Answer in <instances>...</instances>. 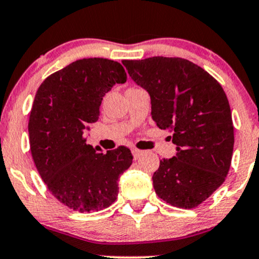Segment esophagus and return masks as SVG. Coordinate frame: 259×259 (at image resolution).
Returning a JSON list of instances; mask_svg holds the SVG:
<instances>
[{"label": "esophagus", "mask_w": 259, "mask_h": 259, "mask_svg": "<svg viewBox=\"0 0 259 259\" xmlns=\"http://www.w3.org/2000/svg\"><path fill=\"white\" fill-rule=\"evenodd\" d=\"M132 152H133L134 158L138 159V158H140V156H142V153H144V151L138 150V148H132Z\"/></svg>", "instance_id": "esophagus-1"}]
</instances>
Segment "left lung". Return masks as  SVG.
I'll return each mask as SVG.
<instances>
[{
    "instance_id": "1",
    "label": "left lung",
    "mask_w": 259,
    "mask_h": 259,
    "mask_svg": "<svg viewBox=\"0 0 259 259\" xmlns=\"http://www.w3.org/2000/svg\"><path fill=\"white\" fill-rule=\"evenodd\" d=\"M151 97L159 129L173 133V158L159 162L156 194L178 208L197 207L224 183L234 150V126L222 85L197 64L179 57L123 61Z\"/></svg>"
}]
</instances>
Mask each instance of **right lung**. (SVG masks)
<instances>
[{"label":"right lung","instance_id":"add662e5","mask_svg":"<svg viewBox=\"0 0 259 259\" xmlns=\"http://www.w3.org/2000/svg\"><path fill=\"white\" fill-rule=\"evenodd\" d=\"M125 81L118 62L84 58L51 74L35 95L28 125L32 159L50 192L73 210L111 206L118 179L132 165L129 148L102 153L85 138L89 124L99 120L103 96Z\"/></svg>","mask_w":259,"mask_h":259}]
</instances>
